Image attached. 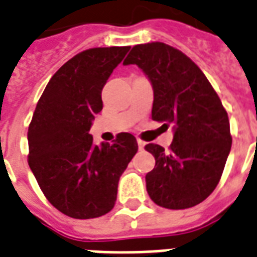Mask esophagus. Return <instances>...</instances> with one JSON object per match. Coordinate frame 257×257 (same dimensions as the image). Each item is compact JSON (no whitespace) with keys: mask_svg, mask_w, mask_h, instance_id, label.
Segmentation results:
<instances>
[{"mask_svg":"<svg viewBox=\"0 0 257 257\" xmlns=\"http://www.w3.org/2000/svg\"><path fill=\"white\" fill-rule=\"evenodd\" d=\"M145 145H146V143L143 142V141H141V139H138V149H139V150H143V149H145Z\"/></svg>","mask_w":257,"mask_h":257,"instance_id":"obj_1","label":"esophagus"}]
</instances>
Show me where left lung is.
Instances as JSON below:
<instances>
[{"mask_svg":"<svg viewBox=\"0 0 257 257\" xmlns=\"http://www.w3.org/2000/svg\"><path fill=\"white\" fill-rule=\"evenodd\" d=\"M123 64H137L153 84L151 118L173 124L166 151L145 146L156 158L146 189L157 205L186 209L200 204L221 178L232 146L229 119L204 72L185 53L164 43L135 45Z\"/></svg>","mask_w":257,"mask_h":257,"instance_id":"obj_1","label":"left lung"}]
</instances>
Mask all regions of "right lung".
I'll use <instances>...</instances> for the list:
<instances>
[{
	"instance_id": "obj_1",
	"label": "right lung",
	"mask_w": 257,
	"mask_h": 257,
	"mask_svg": "<svg viewBox=\"0 0 257 257\" xmlns=\"http://www.w3.org/2000/svg\"><path fill=\"white\" fill-rule=\"evenodd\" d=\"M130 47L77 53L49 80L28 128V164L47 200L65 216L95 218L114 208L118 182L138 151L130 133L93 143L91 128L103 108L101 89Z\"/></svg>"
}]
</instances>
